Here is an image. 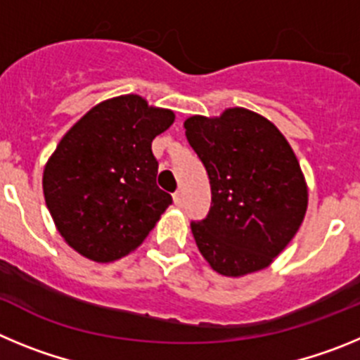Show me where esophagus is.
Listing matches in <instances>:
<instances>
[{
	"label": "esophagus",
	"instance_id": "1",
	"mask_svg": "<svg viewBox=\"0 0 360 360\" xmlns=\"http://www.w3.org/2000/svg\"><path fill=\"white\" fill-rule=\"evenodd\" d=\"M173 202H174V205H178V207L182 205V191H176V193H174Z\"/></svg>",
	"mask_w": 360,
	"mask_h": 360
}]
</instances>
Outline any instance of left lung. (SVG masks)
<instances>
[{"label":"left lung","mask_w":360,"mask_h":360,"mask_svg":"<svg viewBox=\"0 0 360 360\" xmlns=\"http://www.w3.org/2000/svg\"><path fill=\"white\" fill-rule=\"evenodd\" d=\"M184 128L211 184L207 218L191 224L200 254L227 278L266 269L307 214L308 187L294 149L274 124L247 108L193 115Z\"/></svg>","instance_id":"1"}]
</instances>
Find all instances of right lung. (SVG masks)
Masks as SVG:
<instances>
[{"instance_id":"right-lung-1","label":"right lung","mask_w":360,"mask_h":360,"mask_svg":"<svg viewBox=\"0 0 360 360\" xmlns=\"http://www.w3.org/2000/svg\"><path fill=\"white\" fill-rule=\"evenodd\" d=\"M174 113L141 95L108 98L65 133L43 171V195L63 240L91 262L141 247L171 195L158 189L153 139Z\"/></svg>"}]
</instances>
